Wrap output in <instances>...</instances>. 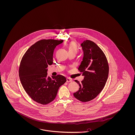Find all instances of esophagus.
Returning <instances> with one entry per match:
<instances>
[{
    "instance_id": "obj_1",
    "label": "esophagus",
    "mask_w": 135,
    "mask_h": 135,
    "mask_svg": "<svg viewBox=\"0 0 135 135\" xmlns=\"http://www.w3.org/2000/svg\"><path fill=\"white\" fill-rule=\"evenodd\" d=\"M72 79H70V78H67L66 79V82H72Z\"/></svg>"
}]
</instances>
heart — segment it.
<instances>
[{
  "label": "heart",
  "instance_id": "heart-1",
  "mask_svg": "<svg viewBox=\"0 0 135 135\" xmlns=\"http://www.w3.org/2000/svg\"><path fill=\"white\" fill-rule=\"evenodd\" d=\"M67 49L69 53H74L75 54L78 52V46L75 42H71L67 46Z\"/></svg>",
  "mask_w": 135,
  "mask_h": 135
}]
</instances>
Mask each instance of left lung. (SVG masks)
Segmentation results:
<instances>
[{
    "label": "left lung",
    "mask_w": 135,
    "mask_h": 135,
    "mask_svg": "<svg viewBox=\"0 0 135 135\" xmlns=\"http://www.w3.org/2000/svg\"><path fill=\"white\" fill-rule=\"evenodd\" d=\"M84 52L83 61L78 70L82 73L84 79L79 89L74 93L75 98L82 102H87L95 98L105 85L109 73L106 56L94 42L86 40L81 44Z\"/></svg>",
    "instance_id": "left-lung-1"
}]
</instances>
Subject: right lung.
<instances>
[{"label":"right lung","instance_id":"right-lung-1","mask_svg":"<svg viewBox=\"0 0 135 135\" xmlns=\"http://www.w3.org/2000/svg\"><path fill=\"white\" fill-rule=\"evenodd\" d=\"M63 40H42L32 45L21 61L19 75L26 92L35 102L45 105L52 102L59 87L66 82L61 75L47 76L48 66L53 63L54 50Z\"/></svg>","mask_w":135,"mask_h":135}]
</instances>
